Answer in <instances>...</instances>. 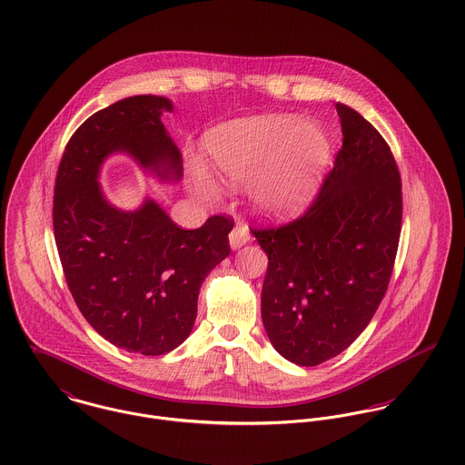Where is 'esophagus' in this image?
I'll use <instances>...</instances> for the list:
<instances>
[{
  "instance_id": "esophagus-1",
  "label": "esophagus",
  "mask_w": 465,
  "mask_h": 465,
  "mask_svg": "<svg viewBox=\"0 0 465 465\" xmlns=\"http://www.w3.org/2000/svg\"><path fill=\"white\" fill-rule=\"evenodd\" d=\"M249 240H251L249 227L243 225V223H238V225L231 231V234H229V243H231V249H232V251H238V249L243 247Z\"/></svg>"
}]
</instances>
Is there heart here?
Segmentation results:
<instances>
[{"instance_id":"obj_1","label":"heart","mask_w":465,"mask_h":465,"mask_svg":"<svg viewBox=\"0 0 465 465\" xmlns=\"http://www.w3.org/2000/svg\"><path fill=\"white\" fill-rule=\"evenodd\" d=\"M209 159L231 186H249L254 209L270 218L301 216L319 193L331 157V139L317 122L297 114L254 116L220 125L205 137ZM193 181L207 199L214 179L193 168Z\"/></svg>"}]
</instances>
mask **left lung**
Returning a JSON list of instances; mask_svg holds the SVG:
<instances>
[{
    "label": "left lung",
    "mask_w": 465,
    "mask_h": 465,
    "mask_svg": "<svg viewBox=\"0 0 465 465\" xmlns=\"http://www.w3.org/2000/svg\"><path fill=\"white\" fill-rule=\"evenodd\" d=\"M341 148L308 213L252 231L268 256L262 319L273 349L315 367L374 317L398 252L402 197L394 155L360 113L336 104Z\"/></svg>",
    "instance_id": "1"
}]
</instances>
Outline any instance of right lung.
Wrapping results in <instances>:
<instances>
[{
  "instance_id": "1",
  "label": "right lung",
  "mask_w": 465,
  "mask_h": 465,
  "mask_svg": "<svg viewBox=\"0 0 465 465\" xmlns=\"http://www.w3.org/2000/svg\"><path fill=\"white\" fill-rule=\"evenodd\" d=\"M172 111L164 96L137 94L94 113L71 135L55 181V243L78 310L107 341L144 356L190 336L200 286L231 254L229 218L186 231L150 197L125 211L102 190V166L116 153L159 183L183 179V153L161 122Z\"/></svg>"
}]
</instances>
